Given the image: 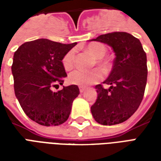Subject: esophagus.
<instances>
[{"label":"esophagus","mask_w":161,"mask_h":161,"mask_svg":"<svg viewBox=\"0 0 161 161\" xmlns=\"http://www.w3.org/2000/svg\"><path fill=\"white\" fill-rule=\"evenodd\" d=\"M84 91H85V87H79V91L81 93H83Z\"/></svg>","instance_id":"obj_1"}]
</instances>
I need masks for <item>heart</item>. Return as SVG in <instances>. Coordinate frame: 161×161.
Returning a JSON list of instances; mask_svg holds the SVG:
<instances>
[{
	"instance_id": "b5f03b06",
	"label": "heart",
	"mask_w": 161,
	"mask_h": 161,
	"mask_svg": "<svg viewBox=\"0 0 161 161\" xmlns=\"http://www.w3.org/2000/svg\"><path fill=\"white\" fill-rule=\"evenodd\" d=\"M86 51L90 53L96 58V64L104 73H108L111 69V62L104 56L107 53V48L102 43L92 42L86 47ZM64 68L66 70H71L75 66V51L70 50L64 56L62 59ZM103 75L98 68L92 70H76L72 71L68 77V80L70 84L87 86L90 84H97L103 79Z\"/></svg>"
}]
</instances>
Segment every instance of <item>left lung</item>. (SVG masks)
<instances>
[{
	"mask_svg": "<svg viewBox=\"0 0 161 161\" xmlns=\"http://www.w3.org/2000/svg\"><path fill=\"white\" fill-rule=\"evenodd\" d=\"M92 40L111 46L115 58L111 72L103 82L110 87L96 86L97 99L91 106V113L100 124H119L137 110L143 99L147 77V55L140 40L125 32L102 34Z\"/></svg>",
	"mask_w": 161,
	"mask_h": 161,
	"instance_id": "1",
	"label": "left lung"
}]
</instances>
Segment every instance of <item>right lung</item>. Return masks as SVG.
I'll return each instance as SVG.
<instances>
[{"instance_id":"right-lung-1","label":"right lung","mask_w":161,"mask_h":161,"mask_svg":"<svg viewBox=\"0 0 161 161\" xmlns=\"http://www.w3.org/2000/svg\"><path fill=\"white\" fill-rule=\"evenodd\" d=\"M76 45L39 39L24 43L14 53L11 67L14 93L25 114L39 124L58 126L70 115L78 87L63 86L57 92L52 89L63 84L67 74L62 59Z\"/></svg>"}]
</instances>
